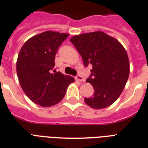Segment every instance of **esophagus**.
I'll list each match as a JSON object with an SVG mask.
<instances>
[{
    "label": "esophagus",
    "mask_w": 148,
    "mask_h": 148,
    "mask_svg": "<svg viewBox=\"0 0 148 148\" xmlns=\"http://www.w3.org/2000/svg\"><path fill=\"white\" fill-rule=\"evenodd\" d=\"M75 79H77V80L79 81V82H84V81H85V79L83 78V77H82V76H81L80 74H78V75L76 76Z\"/></svg>",
    "instance_id": "esophagus-1"
}]
</instances>
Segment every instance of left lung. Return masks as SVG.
Instances as JSON below:
<instances>
[{
	"label": "left lung",
	"mask_w": 148,
	"mask_h": 148,
	"mask_svg": "<svg viewBox=\"0 0 148 148\" xmlns=\"http://www.w3.org/2000/svg\"><path fill=\"white\" fill-rule=\"evenodd\" d=\"M81 55L85 67L92 66L86 82L94 94L85 102L94 109L112 105L122 94L130 73L125 49L115 38L101 31L75 35L70 40Z\"/></svg>",
	"instance_id": "1"
}]
</instances>
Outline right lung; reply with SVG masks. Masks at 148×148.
<instances>
[{
  "instance_id": "right-lung-1",
  "label": "right lung",
  "mask_w": 148,
  "mask_h": 148,
  "mask_svg": "<svg viewBox=\"0 0 148 148\" xmlns=\"http://www.w3.org/2000/svg\"><path fill=\"white\" fill-rule=\"evenodd\" d=\"M69 35L44 32L28 40L18 54L16 69L21 88L29 99L42 107L60 102L69 84L74 82V77L54 70L57 51Z\"/></svg>"
}]
</instances>
